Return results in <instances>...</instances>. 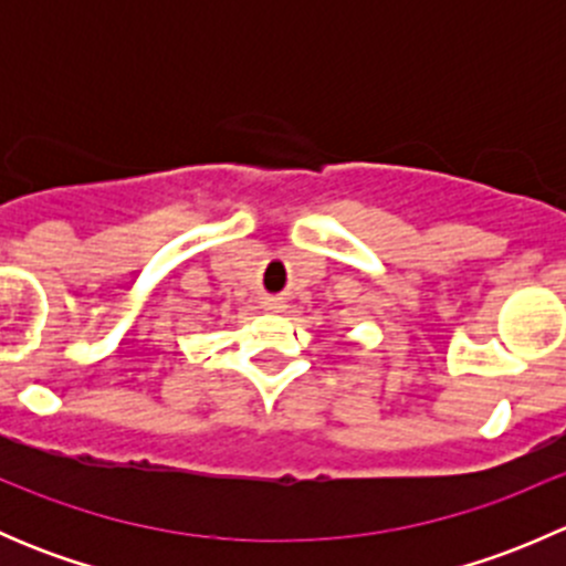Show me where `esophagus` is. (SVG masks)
Wrapping results in <instances>:
<instances>
[{"mask_svg": "<svg viewBox=\"0 0 566 566\" xmlns=\"http://www.w3.org/2000/svg\"><path fill=\"white\" fill-rule=\"evenodd\" d=\"M262 306H265V310L276 312V310H284V301L282 298H265V301H262Z\"/></svg>", "mask_w": 566, "mask_h": 566, "instance_id": "esophagus-1", "label": "esophagus"}]
</instances>
